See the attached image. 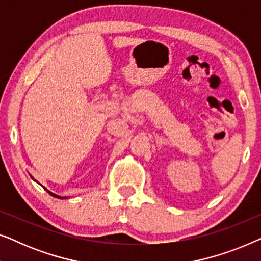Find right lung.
Instances as JSON below:
<instances>
[{"mask_svg": "<svg viewBox=\"0 0 261 261\" xmlns=\"http://www.w3.org/2000/svg\"><path fill=\"white\" fill-rule=\"evenodd\" d=\"M31 177H32V176H31ZM32 178H33V177H32ZM33 179H34V178H33ZM34 180H35V179H34ZM35 181H37V180H35ZM37 183H38V181H37ZM40 185H41V184H40ZM41 187H42V185H41ZM42 188H44V189H45V190H46V191H47L49 195H51V196H53V197H56V198H59V199H64V198H66V197H62V196H58V195L53 194V192H51V191H49V190H47V189H46L45 187H42Z\"/></svg>", "mask_w": 261, "mask_h": 261, "instance_id": "right-lung-1", "label": "right lung"}]
</instances>
